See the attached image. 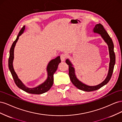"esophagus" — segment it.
<instances>
[{"mask_svg": "<svg viewBox=\"0 0 122 122\" xmlns=\"http://www.w3.org/2000/svg\"><path fill=\"white\" fill-rule=\"evenodd\" d=\"M66 57H67V56H66V54L62 53L61 55V61H65Z\"/></svg>", "mask_w": 122, "mask_h": 122, "instance_id": "obj_1", "label": "esophagus"}]
</instances>
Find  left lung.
I'll return each instance as SVG.
<instances>
[{
	"label": "left lung",
	"instance_id": "1",
	"mask_svg": "<svg viewBox=\"0 0 122 122\" xmlns=\"http://www.w3.org/2000/svg\"><path fill=\"white\" fill-rule=\"evenodd\" d=\"M94 32L98 33L100 34L102 38L104 39L105 42L107 44L108 46L109 52L110 55V63H109V68L108 73V75L104 81L101 83L99 84L96 86H88L82 83L77 79L74 73V69L72 67V65L71 62L69 61L68 59L66 61V62L69 65V74L70 76V80H71L72 83L74 86L80 90H82L86 92H91L97 90L100 88L102 86H105L107 83L111 78L113 71L114 66L116 62V56L115 53L114 52V45L112 41V39L110 37L108 33L105 30L103 26L100 23L96 24L93 29Z\"/></svg>",
	"mask_w": 122,
	"mask_h": 122
}]
</instances>
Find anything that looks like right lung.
Instances as JSON below:
<instances>
[{
    "mask_svg": "<svg viewBox=\"0 0 122 122\" xmlns=\"http://www.w3.org/2000/svg\"><path fill=\"white\" fill-rule=\"evenodd\" d=\"M25 29V26L22 28L19 32L17 37L15 41L13 42L12 46L10 47V56L9 58V68L10 71L13 78L16 83L17 86L21 88V90L27 92V93L32 94H42L43 93H46L48 91L50 88L52 86L53 83V74L56 72L57 69L59 64L61 62L60 56H57L56 58L51 60L47 66V71H48V78L45 81V82L41 84L40 86L35 88H28L26 87L22 83L20 79L18 78V76L16 74L13 66V61L14 59V47L15 46L16 42L19 39V36L22 34Z\"/></svg>",
    "mask_w": 122,
    "mask_h": 122,
    "instance_id": "obj_1",
    "label": "right lung"
}]
</instances>
